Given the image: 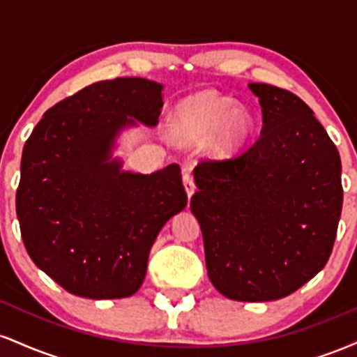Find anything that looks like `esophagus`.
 I'll return each instance as SVG.
<instances>
[{
  "label": "esophagus",
  "instance_id": "34e87169",
  "mask_svg": "<svg viewBox=\"0 0 357 357\" xmlns=\"http://www.w3.org/2000/svg\"><path fill=\"white\" fill-rule=\"evenodd\" d=\"M183 184H184V191H186L188 198H191V196L195 195L196 186H195V179H192V176L190 173H184Z\"/></svg>",
  "mask_w": 357,
  "mask_h": 357
}]
</instances>
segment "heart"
<instances>
[{
  "mask_svg": "<svg viewBox=\"0 0 357 357\" xmlns=\"http://www.w3.org/2000/svg\"><path fill=\"white\" fill-rule=\"evenodd\" d=\"M255 127L252 110L236 105L228 96L203 90L176 104L169 116V136L184 146L208 141L220 158L235 154L245 146Z\"/></svg>",
  "mask_w": 357,
  "mask_h": 357,
  "instance_id": "b5f03b06",
  "label": "heart"
}]
</instances>
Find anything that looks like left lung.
I'll return each instance as SVG.
<instances>
[{
	"instance_id": "obj_1",
	"label": "left lung",
	"mask_w": 357,
	"mask_h": 357,
	"mask_svg": "<svg viewBox=\"0 0 357 357\" xmlns=\"http://www.w3.org/2000/svg\"><path fill=\"white\" fill-rule=\"evenodd\" d=\"M264 114L260 137L228 161L195 169L191 211L211 284L231 301L290 296L329 260L342 210L341 158L305 102L248 84Z\"/></svg>"
}]
</instances>
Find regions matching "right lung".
I'll use <instances>...</instances> for the list:
<instances>
[{
    "label": "right lung",
    "mask_w": 357,
    "mask_h": 357,
    "mask_svg": "<svg viewBox=\"0 0 357 357\" xmlns=\"http://www.w3.org/2000/svg\"><path fill=\"white\" fill-rule=\"evenodd\" d=\"M162 84L104 80L53 105L28 137L16 215L28 255L79 297L136 294L162 227L186 208L181 169H122L114 158L122 130L155 127Z\"/></svg>",
    "instance_id": "right-lung-1"
}]
</instances>
